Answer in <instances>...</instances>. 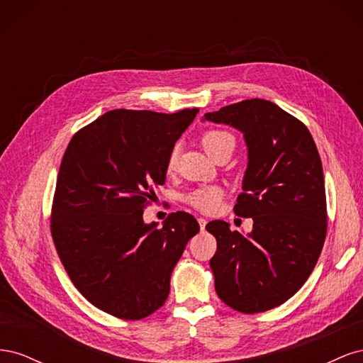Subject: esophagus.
Segmentation results:
<instances>
[{
  "instance_id": "1",
  "label": "esophagus",
  "mask_w": 363,
  "mask_h": 363,
  "mask_svg": "<svg viewBox=\"0 0 363 363\" xmlns=\"http://www.w3.org/2000/svg\"><path fill=\"white\" fill-rule=\"evenodd\" d=\"M199 224H200L201 232H204V230H206V224H207V219H204V218H199Z\"/></svg>"
}]
</instances>
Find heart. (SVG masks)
<instances>
[{"label":"heart","mask_w":363,"mask_h":363,"mask_svg":"<svg viewBox=\"0 0 363 363\" xmlns=\"http://www.w3.org/2000/svg\"><path fill=\"white\" fill-rule=\"evenodd\" d=\"M201 145L212 159L225 148H235L236 140L232 133L225 130H207L201 138ZM179 151L174 147L167 159V171L171 172L177 167ZM224 199V192L218 186H200L189 194H186L184 201L203 213H215Z\"/></svg>","instance_id":"1"}]
</instances>
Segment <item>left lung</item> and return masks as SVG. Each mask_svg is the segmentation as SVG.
Returning a JSON list of instances; mask_svg holds the SVG:
<instances>
[{"instance_id": "left-lung-1", "label": "left lung", "mask_w": 363, "mask_h": 363, "mask_svg": "<svg viewBox=\"0 0 363 363\" xmlns=\"http://www.w3.org/2000/svg\"><path fill=\"white\" fill-rule=\"evenodd\" d=\"M204 119L242 131L248 147L235 213L252 218V232H232L221 219L206 225L218 244L211 259L215 291L238 312H267L303 286L321 255L327 233L321 159L307 127L271 101L244 100Z\"/></svg>"}]
</instances>
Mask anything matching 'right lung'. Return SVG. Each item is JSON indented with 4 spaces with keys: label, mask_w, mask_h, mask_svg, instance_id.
<instances>
[{
    "label": "right lung",
    "mask_w": 363,
    "mask_h": 363,
    "mask_svg": "<svg viewBox=\"0 0 363 363\" xmlns=\"http://www.w3.org/2000/svg\"><path fill=\"white\" fill-rule=\"evenodd\" d=\"M196 113L116 108L77 131L63 155L51 208L54 245L84 298L121 320H142L163 306L172 269L200 232L186 212L169 213L160 228L142 218Z\"/></svg>",
    "instance_id": "obj_1"
}]
</instances>
